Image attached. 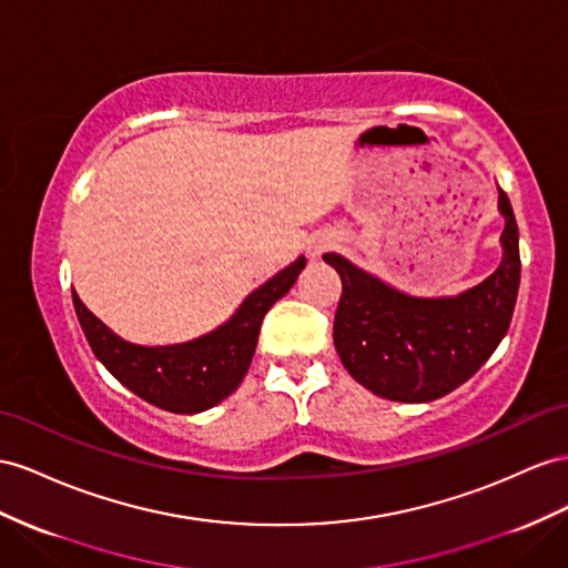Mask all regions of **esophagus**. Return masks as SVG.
<instances>
[{
  "label": "esophagus",
  "instance_id": "1",
  "mask_svg": "<svg viewBox=\"0 0 568 568\" xmlns=\"http://www.w3.org/2000/svg\"><path fill=\"white\" fill-rule=\"evenodd\" d=\"M328 246H331V240H328V237H314V240L310 242L307 250H310L312 256H322V254L328 250Z\"/></svg>",
  "mask_w": 568,
  "mask_h": 568
}]
</instances>
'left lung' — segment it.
<instances>
[{
    "label": "left lung",
    "instance_id": "left-lung-1",
    "mask_svg": "<svg viewBox=\"0 0 568 568\" xmlns=\"http://www.w3.org/2000/svg\"><path fill=\"white\" fill-rule=\"evenodd\" d=\"M499 211L506 217L499 268L454 300L408 297L343 256L324 254L343 281L333 343L357 384L388 400L427 403L468 382L497 351L520 283L518 225L504 189Z\"/></svg>",
    "mask_w": 568,
    "mask_h": 568
}]
</instances>
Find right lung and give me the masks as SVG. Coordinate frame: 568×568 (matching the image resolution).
<instances>
[{
    "instance_id": "add662e5",
    "label": "right lung",
    "mask_w": 568,
    "mask_h": 568,
    "mask_svg": "<svg viewBox=\"0 0 568 568\" xmlns=\"http://www.w3.org/2000/svg\"><path fill=\"white\" fill-rule=\"evenodd\" d=\"M304 264L307 261L300 256L295 264L254 290L225 326L182 345L143 347L126 343L114 336L91 310H85L77 293L74 310L95 357L114 379L155 408L194 415L213 408L240 386L252 365L261 322L295 285Z\"/></svg>"
}]
</instances>
